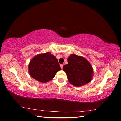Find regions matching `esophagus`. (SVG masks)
<instances>
[{"instance_id":"obj_1","label":"esophagus","mask_w":121,"mask_h":121,"mask_svg":"<svg viewBox=\"0 0 121 121\" xmlns=\"http://www.w3.org/2000/svg\"><path fill=\"white\" fill-rule=\"evenodd\" d=\"M63 66H64V65H63V64H61V65H60V68H61V69H63Z\"/></svg>"}]
</instances>
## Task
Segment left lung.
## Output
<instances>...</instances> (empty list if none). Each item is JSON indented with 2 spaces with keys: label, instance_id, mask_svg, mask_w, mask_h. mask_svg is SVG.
<instances>
[{
  "label": "left lung",
  "instance_id": "8db88e82",
  "mask_svg": "<svg viewBox=\"0 0 121 121\" xmlns=\"http://www.w3.org/2000/svg\"><path fill=\"white\" fill-rule=\"evenodd\" d=\"M63 70L66 73L69 82L76 87L82 86L92 79L93 69L87 59L75 54H72L67 59Z\"/></svg>",
  "mask_w": 121,
  "mask_h": 121
}]
</instances>
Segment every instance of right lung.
Wrapping results in <instances>:
<instances>
[{
	"instance_id": "right-lung-1",
	"label": "right lung",
	"mask_w": 121,
	"mask_h": 121,
	"mask_svg": "<svg viewBox=\"0 0 121 121\" xmlns=\"http://www.w3.org/2000/svg\"><path fill=\"white\" fill-rule=\"evenodd\" d=\"M61 69L57 59L49 52L36 55L28 65L29 75L43 83L52 80Z\"/></svg>"
}]
</instances>
